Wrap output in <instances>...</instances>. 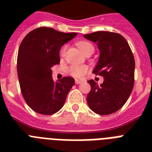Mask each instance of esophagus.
I'll return each instance as SVG.
<instances>
[{
	"label": "esophagus",
	"mask_w": 152,
	"mask_h": 152,
	"mask_svg": "<svg viewBox=\"0 0 152 152\" xmlns=\"http://www.w3.org/2000/svg\"><path fill=\"white\" fill-rule=\"evenodd\" d=\"M75 82H76V84H80V83H83V80H77V79H76V80H75Z\"/></svg>",
	"instance_id": "1"
}]
</instances>
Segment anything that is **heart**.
Instances as JSON below:
<instances>
[{"mask_svg":"<svg viewBox=\"0 0 152 152\" xmlns=\"http://www.w3.org/2000/svg\"><path fill=\"white\" fill-rule=\"evenodd\" d=\"M79 48L80 50L85 54L88 51H94V47L92 44H91L88 42H80L78 43ZM67 50V46L64 45L61 47L60 50V56L61 57H64L65 55ZM67 71L70 75H72L74 77H82L83 75H85L88 71V67L87 65H76V64H72L68 68Z\"/></svg>","mask_w":152,"mask_h":152,"instance_id":"obj_1","label":"heart"}]
</instances>
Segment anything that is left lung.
Wrapping results in <instances>:
<instances>
[{
	"label": "left lung",
	"mask_w": 152,
	"mask_h": 152,
	"mask_svg": "<svg viewBox=\"0 0 152 152\" xmlns=\"http://www.w3.org/2000/svg\"><path fill=\"white\" fill-rule=\"evenodd\" d=\"M83 37L97 43L99 59L93 70L103 76L99 86L90 80L91 91L87 101L91 110L108 115L120 110L127 102L134 86L135 60L128 42L122 35L110 31H96Z\"/></svg>",
	"instance_id": "8db88e82"
}]
</instances>
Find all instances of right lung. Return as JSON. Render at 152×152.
Masks as SVG:
<instances>
[{"label":"right lung","mask_w":152,"mask_h":152,"mask_svg":"<svg viewBox=\"0 0 152 152\" xmlns=\"http://www.w3.org/2000/svg\"><path fill=\"white\" fill-rule=\"evenodd\" d=\"M76 34L42 27L23 39L17 56L18 78L25 102L37 113L51 115L60 110L75 84L70 76L54 82L51 68L60 63L61 46Z\"/></svg>","instance_id":"obj_1"}]
</instances>
